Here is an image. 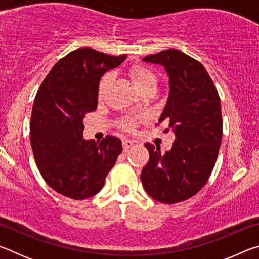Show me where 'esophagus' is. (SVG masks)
Wrapping results in <instances>:
<instances>
[{
	"mask_svg": "<svg viewBox=\"0 0 259 259\" xmlns=\"http://www.w3.org/2000/svg\"><path fill=\"white\" fill-rule=\"evenodd\" d=\"M133 145H134V142H131V140H129V139H123V140H122V146H123V150L124 151L129 150L130 147H133Z\"/></svg>",
	"mask_w": 259,
	"mask_h": 259,
	"instance_id": "obj_1",
	"label": "esophagus"
}]
</instances>
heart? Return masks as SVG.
<instances>
[{"mask_svg":"<svg viewBox=\"0 0 259 259\" xmlns=\"http://www.w3.org/2000/svg\"><path fill=\"white\" fill-rule=\"evenodd\" d=\"M129 76L133 84L140 95L147 93L154 94L156 91L157 84H159V78H157V75L151 68L144 66V65H134L129 69ZM111 77V74H105L102 80H100L98 85L99 98H103V96L106 93ZM136 124H137V120L130 116L123 117L119 122L121 128L126 131H133L136 128Z\"/></svg>","mask_w":259,"mask_h":259,"instance_id":"b5f03b06","label":"heart"}]
</instances>
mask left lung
I'll list each match as a JSON object with an SVG mask.
<instances>
[{
  "mask_svg": "<svg viewBox=\"0 0 259 259\" xmlns=\"http://www.w3.org/2000/svg\"><path fill=\"white\" fill-rule=\"evenodd\" d=\"M143 60L168 72L169 98L159 123L168 122L176 138L164 154L145 144L150 160L140 179L153 199L174 204L195 195L212 172L223 136L221 98L203 65L182 51L163 50Z\"/></svg>",
  "mask_w": 259,
  "mask_h": 259,
  "instance_id": "left-lung-1",
  "label": "left lung"
}]
</instances>
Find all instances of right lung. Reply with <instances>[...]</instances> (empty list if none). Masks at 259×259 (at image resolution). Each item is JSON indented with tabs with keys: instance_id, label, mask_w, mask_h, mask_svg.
<instances>
[{
	"instance_id": "1",
	"label": "right lung",
	"mask_w": 259,
	"mask_h": 259,
	"mask_svg": "<svg viewBox=\"0 0 259 259\" xmlns=\"http://www.w3.org/2000/svg\"><path fill=\"white\" fill-rule=\"evenodd\" d=\"M124 59L80 48L51 68L35 96L29 128L34 159L61 195L84 200L97 194L122 152L114 136L99 143L83 139V117L97 109L100 77Z\"/></svg>"
}]
</instances>
